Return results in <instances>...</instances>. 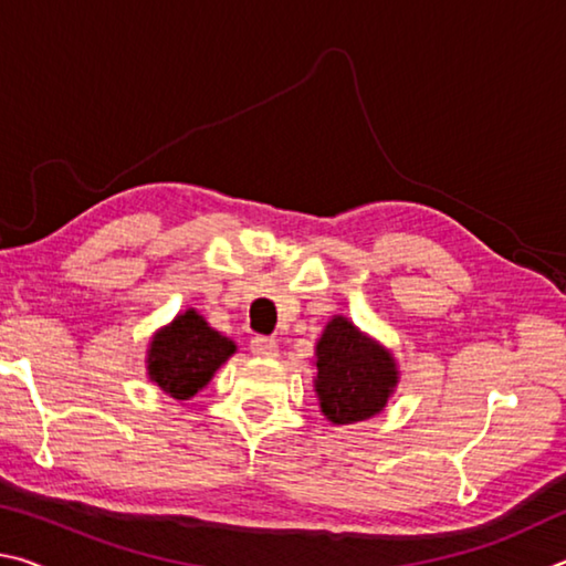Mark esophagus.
Masks as SVG:
<instances>
[{"label":"esophagus","mask_w":566,"mask_h":566,"mask_svg":"<svg viewBox=\"0 0 566 566\" xmlns=\"http://www.w3.org/2000/svg\"><path fill=\"white\" fill-rule=\"evenodd\" d=\"M249 347H252L256 357H276V352H280V344L272 337H254Z\"/></svg>","instance_id":"esophagus-1"}]
</instances>
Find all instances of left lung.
I'll list each match as a JSON object with an SVG mask.
<instances>
[{
  "mask_svg": "<svg viewBox=\"0 0 566 566\" xmlns=\"http://www.w3.org/2000/svg\"><path fill=\"white\" fill-rule=\"evenodd\" d=\"M397 385L391 354L354 327L334 317L317 342L319 407L334 424H352L375 417Z\"/></svg>",
  "mask_w": 566,
  "mask_h": 566,
  "instance_id": "left-lung-1",
  "label": "left lung"
}]
</instances>
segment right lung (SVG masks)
Instances as JSON below:
<instances>
[{"mask_svg":"<svg viewBox=\"0 0 566 566\" xmlns=\"http://www.w3.org/2000/svg\"><path fill=\"white\" fill-rule=\"evenodd\" d=\"M232 354L234 344L189 310L151 342L149 377L175 399H189Z\"/></svg>","mask_w":566,"mask_h":566,"instance_id":"1","label":"right lung"}]
</instances>
